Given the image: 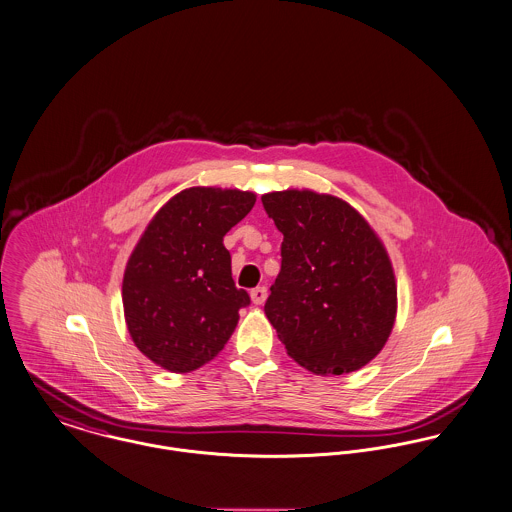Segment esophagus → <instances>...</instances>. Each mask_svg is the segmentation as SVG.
Returning a JSON list of instances; mask_svg holds the SVG:
<instances>
[{
    "mask_svg": "<svg viewBox=\"0 0 512 512\" xmlns=\"http://www.w3.org/2000/svg\"><path fill=\"white\" fill-rule=\"evenodd\" d=\"M251 300H253V304H265V300H267V288L265 286H257V288H253L251 290Z\"/></svg>",
    "mask_w": 512,
    "mask_h": 512,
    "instance_id": "34e87169",
    "label": "esophagus"
}]
</instances>
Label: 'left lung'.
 <instances>
[{"label": "left lung", "mask_w": 512, "mask_h": 512, "mask_svg": "<svg viewBox=\"0 0 512 512\" xmlns=\"http://www.w3.org/2000/svg\"><path fill=\"white\" fill-rule=\"evenodd\" d=\"M261 202L283 233L281 273L265 314L286 353L316 375L361 369L389 340L397 314L383 243L336 196L284 190Z\"/></svg>", "instance_id": "obj_1"}]
</instances>
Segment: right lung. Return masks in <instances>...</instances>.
I'll use <instances>...</instances> for the list:
<instances>
[{
    "mask_svg": "<svg viewBox=\"0 0 512 512\" xmlns=\"http://www.w3.org/2000/svg\"><path fill=\"white\" fill-rule=\"evenodd\" d=\"M253 204L251 192L188 188L141 235L123 275V310L131 340L157 365L194 371L231 338L251 298L231 279L224 235Z\"/></svg>",
    "mask_w": 512,
    "mask_h": 512,
    "instance_id": "right-lung-1",
    "label": "right lung"
}]
</instances>
